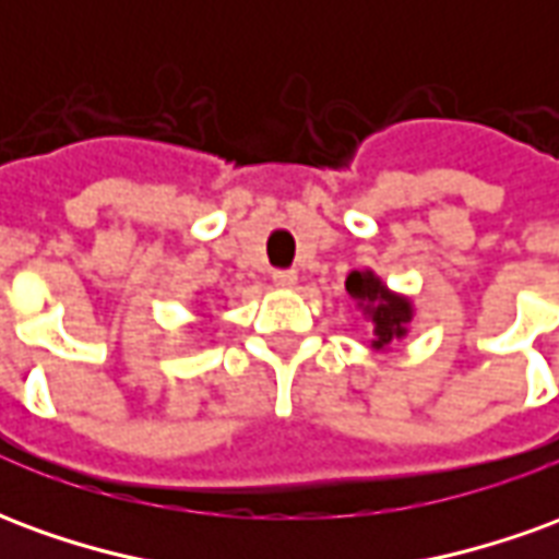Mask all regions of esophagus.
<instances>
[{"mask_svg":"<svg viewBox=\"0 0 559 559\" xmlns=\"http://www.w3.org/2000/svg\"><path fill=\"white\" fill-rule=\"evenodd\" d=\"M272 284L281 287V290H290L293 284H296V272H293V269H275V272H272Z\"/></svg>","mask_w":559,"mask_h":559,"instance_id":"obj_1","label":"esophagus"}]
</instances>
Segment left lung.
Segmentation results:
<instances>
[{
  "instance_id": "obj_1",
  "label": "left lung",
  "mask_w": 559,
  "mask_h": 559,
  "mask_svg": "<svg viewBox=\"0 0 559 559\" xmlns=\"http://www.w3.org/2000/svg\"><path fill=\"white\" fill-rule=\"evenodd\" d=\"M347 293L356 302V308H362V314L371 320L374 338L371 347L377 353H386L392 341L407 338L413 320V302L401 293L389 290L380 275H374L371 269H356L347 275Z\"/></svg>"
}]
</instances>
